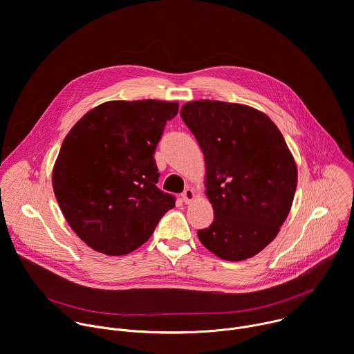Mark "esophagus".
<instances>
[{
    "label": "esophagus",
    "mask_w": 354,
    "mask_h": 354,
    "mask_svg": "<svg viewBox=\"0 0 354 354\" xmlns=\"http://www.w3.org/2000/svg\"><path fill=\"white\" fill-rule=\"evenodd\" d=\"M193 198H194V192H193V189L186 187V189L183 190V193H182V200L185 201L186 205H189Z\"/></svg>",
    "instance_id": "obj_1"
}]
</instances>
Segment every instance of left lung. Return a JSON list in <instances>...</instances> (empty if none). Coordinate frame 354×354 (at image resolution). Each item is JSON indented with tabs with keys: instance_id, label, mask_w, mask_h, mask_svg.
Instances as JSON below:
<instances>
[{
	"instance_id": "obj_1",
	"label": "left lung",
	"mask_w": 354,
	"mask_h": 354,
	"mask_svg": "<svg viewBox=\"0 0 354 354\" xmlns=\"http://www.w3.org/2000/svg\"><path fill=\"white\" fill-rule=\"evenodd\" d=\"M180 118L206 161V194L214 210L197 235L214 255L255 257L279 234L297 189V167L283 134L262 112L220 100H194Z\"/></svg>"
}]
</instances>
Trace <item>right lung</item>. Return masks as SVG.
<instances>
[{
	"instance_id": "add662e5",
	"label": "right lung",
	"mask_w": 354,
	"mask_h": 354,
	"mask_svg": "<svg viewBox=\"0 0 354 354\" xmlns=\"http://www.w3.org/2000/svg\"><path fill=\"white\" fill-rule=\"evenodd\" d=\"M178 102L111 100L66 136L53 168L57 203L74 232L100 254L120 257L153 235L175 196L158 189L156 148Z\"/></svg>"
}]
</instances>
